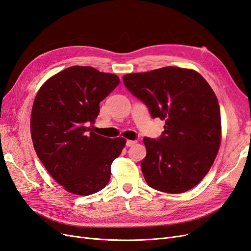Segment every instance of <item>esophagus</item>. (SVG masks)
I'll return each instance as SVG.
<instances>
[{"instance_id": "obj_1", "label": "esophagus", "mask_w": 251, "mask_h": 251, "mask_svg": "<svg viewBox=\"0 0 251 251\" xmlns=\"http://www.w3.org/2000/svg\"><path fill=\"white\" fill-rule=\"evenodd\" d=\"M137 142L136 140H126V147H132V146H134V144Z\"/></svg>"}]
</instances>
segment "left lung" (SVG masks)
<instances>
[{
  "instance_id": "left-lung-1",
  "label": "left lung",
  "mask_w": 251,
  "mask_h": 251,
  "mask_svg": "<svg viewBox=\"0 0 251 251\" xmlns=\"http://www.w3.org/2000/svg\"><path fill=\"white\" fill-rule=\"evenodd\" d=\"M123 79L151 117L165 120L160 137L143 138L147 156L141 171L147 183L168 194L192 189L206 176L221 143L215 92L198 72L178 67L126 74Z\"/></svg>"
}]
</instances>
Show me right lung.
Segmentation results:
<instances>
[{
	"label": "right lung",
	"instance_id": "add662e5",
	"mask_svg": "<svg viewBox=\"0 0 251 251\" xmlns=\"http://www.w3.org/2000/svg\"><path fill=\"white\" fill-rule=\"evenodd\" d=\"M115 74L72 66L50 77L37 92L30 130L37 157L67 192H100L111 177V164L126 146L123 137L91 131L100 102L119 85Z\"/></svg>",
	"mask_w": 251,
	"mask_h": 251
}]
</instances>
